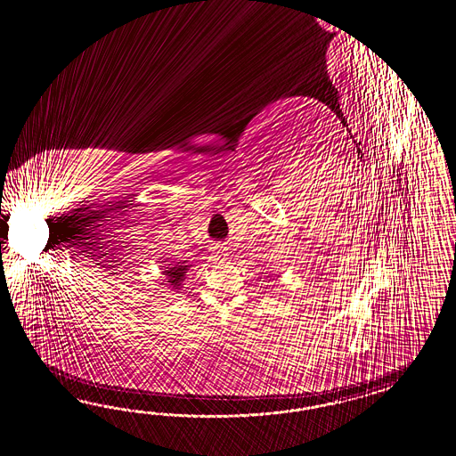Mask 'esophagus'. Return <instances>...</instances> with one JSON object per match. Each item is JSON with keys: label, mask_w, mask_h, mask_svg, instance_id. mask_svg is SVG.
Wrapping results in <instances>:
<instances>
[{"label": "esophagus", "mask_w": 456, "mask_h": 456, "mask_svg": "<svg viewBox=\"0 0 456 456\" xmlns=\"http://www.w3.org/2000/svg\"><path fill=\"white\" fill-rule=\"evenodd\" d=\"M214 254H216V256H217V258H224V256H227L223 247H216V248H214Z\"/></svg>", "instance_id": "34e87169"}]
</instances>
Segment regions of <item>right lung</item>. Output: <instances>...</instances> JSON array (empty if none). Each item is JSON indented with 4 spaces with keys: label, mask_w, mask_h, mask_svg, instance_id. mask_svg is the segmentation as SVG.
Segmentation results:
<instances>
[{
    "label": "right lung",
    "mask_w": 456,
    "mask_h": 456,
    "mask_svg": "<svg viewBox=\"0 0 456 456\" xmlns=\"http://www.w3.org/2000/svg\"><path fill=\"white\" fill-rule=\"evenodd\" d=\"M181 264V262H178ZM184 264V262H183ZM191 265H175L173 268H167L165 270V275H167V283L173 287V289H178L181 285V281L184 280V273Z\"/></svg>",
    "instance_id": "add662e5"
}]
</instances>
